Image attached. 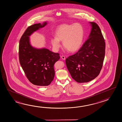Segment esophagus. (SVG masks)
Here are the masks:
<instances>
[{
  "mask_svg": "<svg viewBox=\"0 0 122 122\" xmlns=\"http://www.w3.org/2000/svg\"><path fill=\"white\" fill-rule=\"evenodd\" d=\"M61 58H62L63 60H65V57L64 56H61Z\"/></svg>",
  "mask_w": 122,
  "mask_h": 122,
  "instance_id": "esophagus-1",
  "label": "esophagus"
}]
</instances>
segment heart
Segmentation results:
<instances>
[{
	"label": "heart",
	"mask_w": 122,
	"mask_h": 122,
	"mask_svg": "<svg viewBox=\"0 0 122 122\" xmlns=\"http://www.w3.org/2000/svg\"><path fill=\"white\" fill-rule=\"evenodd\" d=\"M84 35V29L80 24H62L56 29L55 37L51 40V43L55 50L60 48V41H61L64 48L69 52H76L82 45Z\"/></svg>",
	"instance_id": "heart-1"
}]
</instances>
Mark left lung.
I'll list each match as a JSON object with an SVG mask.
<instances>
[{
  "mask_svg": "<svg viewBox=\"0 0 122 122\" xmlns=\"http://www.w3.org/2000/svg\"><path fill=\"white\" fill-rule=\"evenodd\" d=\"M91 30L88 39L76 54L69 56L66 64L72 79L88 82L99 75L105 55V39L99 25L90 22Z\"/></svg>",
  "mask_w": 122,
  "mask_h": 122,
  "instance_id": "obj_1",
  "label": "left lung"
}]
</instances>
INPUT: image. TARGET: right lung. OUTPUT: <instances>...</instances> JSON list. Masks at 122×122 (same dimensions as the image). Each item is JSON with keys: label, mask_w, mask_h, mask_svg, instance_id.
I'll return each mask as SVG.
<instances>
[{"label": "right lung", "mask_w": 122, "mask_h": 122, "mask_svg": "<svg viewBox=\"0 0 122 122\" xmlns=\"http://www.w3.org/2000/svg\"><path fill=\"white\" fill-rule=\"evenodd\" d=\"M47 24H35L28 27L20 40L19 61L27 79L33 85L46 86L50 84L55 76L54 64L60 59L59 54L46 48L37 49L31 45L29 36Z\"/></svg>", "instance_id": "right-lung-1"}]
</instances>
